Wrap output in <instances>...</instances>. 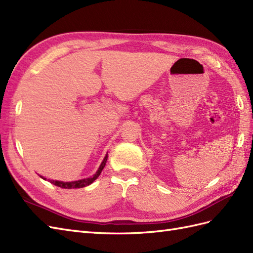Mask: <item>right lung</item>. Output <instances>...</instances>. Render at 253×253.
I'll return each mask as SVG.
<instances>
[{"mask_svg": "<svg viewBox=\"0 0 253 253\" xmlns=\"http://www.w3.org/2000/svg\"><path fill=\"white\" fill-rule=\"evenodd\" d=\"M106 161H107V154L105 155V158H104L103 162L101 163V165H100V167H99V169H98V171L95 172L92 176L87 177V179H82V180L72 181V182H63V181H54V180H49V181H50V183L54 184V185H55V186H58V187H61V188H66V189L82 188V187L88 186V185H90V184L101 174L102 170H103V168L105 167ZM40 176H42V175H40ZM42 179H44L43 176H42ZM44 180H45V179H44Z\"/></svg>", "mask_w": 253, "mask_h": 253, "instance_id": "right-lung-1", "label": "right lung"}]
</instances>
